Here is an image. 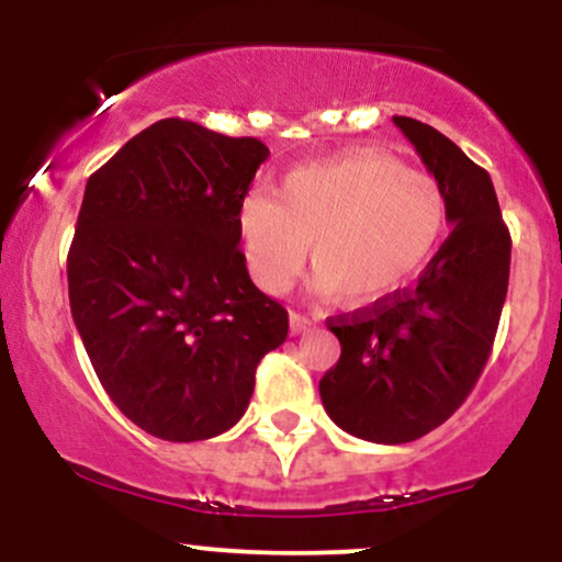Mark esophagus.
Wrapping results in <instances>:
<instances>
[{
    "label": "esophagus",
    "instance_id": "obj_1",
    "mask_svg": "<svg viewBox=\"0 0 562 562\" xmlns=\"http://www.w3.org/2000/svg\"><path fill=\"white\" fill-rule=\"evenodd\" d=\"M314 325H317V317H308V314H301V312L290 314V330L293 333H306L312 330Z\"/></svg>",
    "mask_w": 562,
    "mask_h": 562
}]
</instances>
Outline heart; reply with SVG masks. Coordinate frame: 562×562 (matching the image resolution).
<instances>
[{
  "mask_svg": "<svg viewBox=\"0 0 562 562\" xmlns=\"http://www.w3.org/2000/svg\"><path fill=\"white\" fill-rule=\"evenodd\" d=\"M447 216L434 177L389 153L351 150L288 171L277 200L245 198L237 232L250 274L269 293L293 285L312 245L319 293L375 303L434 259Z\"/></svg>",
  "mask_w": 562,
  "mask_h": 562,
  "instance_id": "obj_1",
  "label": "heart"
}]
</instances>
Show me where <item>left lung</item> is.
Segmentation results:
<instances>
[{"label":"left lung","mask_w":562,"mask_h":562,"mask_svg":"<svg viewBox=\"0 0 562 562\" xmlns=\"http://www.w3.org/2000/svg\"><path fill=\"white\" fill-rule=\"evenodd\" d=\"M443 187L451 235L415 288L338 317L340 359L319 380L330 420L372 443H406L447 423L486 367L505 306L509 232L492 177L423 121L393 115Z\"/></svg>","instance_id":"left-lung-1"}]
</instances>
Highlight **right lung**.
Returning a JSON list of instances; mask_svg holds the SVG:
<instances>
[{"label":"right lung","mask_w":562,"mask_h":562,"mask_svg":"<svg viewBox=\"0 0 562 562\" xmlns=\"http://www.w3.org/2000/svg\"><path fill=\"white\" fill-rule=\"evenodd\" d=\"M269 147L164 119L89 177L68 299L102 389L164 441H205L248 409L288 312L250 282L237 211Z\"/></svg>","instance_id":"add662e5"}]
</instances>
